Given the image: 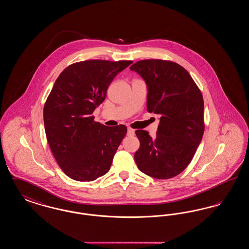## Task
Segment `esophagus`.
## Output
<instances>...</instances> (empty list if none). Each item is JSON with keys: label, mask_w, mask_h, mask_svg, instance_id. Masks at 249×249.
<instances>
[{"label": "esophagus", "mask_w": 249, "mask_h": 249, "mask_svg": "<svg viewBox=\"0 0 249 249\" xmlns=\"http://www.w3.org/2000/svg\"><path fill=\"white\" fill-rule=\"evenodd\" d=\"M134 130L133 129H131V128H128V132H127V134L128 135H130V136H131V135H134Z\"/></svg>", "instance_id": "1"}]
</instances>
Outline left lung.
Here are the masks:
<instances>
[{"mask_svg":"<svg viewBox=\"0 0 249 249\" xmlns=\"http://www.w3.org/2000/svg\"><path fill=\"white\" fill-rule=\"evenodd\" d=\"M130 69L146 83L147 111L160 115L153 138L146 130L135 131L140 141L136 165L151 178H175L190 164L203 135L201 90L189 71L171 60L142 59Z\"/></svg>","mask_w":249,"mask_h":249,"instance_id":"obj_1","label":"left lung"}]
</instances>
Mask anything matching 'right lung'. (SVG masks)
<instances>
[{
    "label": "right lung",
    "instance_id": "right-lung-1",
    "mask_svg": "<svg viewBox=\"0 0 249 249\" xmlns=\"http://www.w3.org/2000/svg\"><path fill=\"white\" fill-rule=\"evenodd\" d=\"M131 60L89 59L66 67L44 107L48 144L69 178L89 182L105 176L127 127H107L94 121L95 108L106 99L109 85Z\"/></svg>",
    "mask_w": 249,
    "mask_h": 249
}]
</instances>
